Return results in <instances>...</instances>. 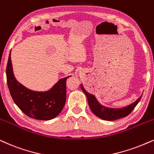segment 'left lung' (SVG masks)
I'll return each mask as SVG.
<instances>
[{
	"instance_id": "8db88e82",
	"label": "left lung",
	"mask_w": 154,
	"mask_h": 154,
	"mask_svg": "<svg viewBox=\"0 0 154 154\" xmlns=\"http://www.w3.org/2000/svg\"><path fill=\"white\" fill-rule=\"evenodd\" d=\"M81 87L82 91L86 95L88 103L91 111L97 117L107 121L116 120V119L122 118V117L129 115L131 112V111L134 109V107L137 106V105L139 103L141 97H142V95H141V97H139L134 103H131L126 107H124L122 108H110V107H105L102 105L101 104H100L95 95L88 93L82 84L81 85Z\"/></svg>"
}]
</instances>
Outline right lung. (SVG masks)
I'll return each instance as SVG.
<instances>
[{"mask_svg": "<svg viewBox=\"0 0 154 154\" xmlns=\"http://www.w3.org/2000/svg\"><path fill=\"white\" fill-rule=\"evenodd\" d=\"M7 83L12 98L17 107L32 118L49 120L55 118L62 110L66 98V80H59L47 91H34L20 83L13 73L11 52L6 68Z\"/></svg>", "mask_w": 154, "mask_h": 154, "instance_id": "add662e5", "label": "right lung"}]
</instances>
